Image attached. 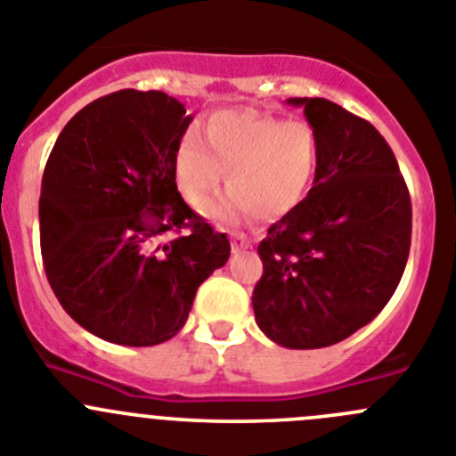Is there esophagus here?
Masks as SVG:
<instances>
[{
    "label": "esophagus",
    "instance_id": "1",
    "mask_svg": "<svg viewBox=\"0 0 456 456\" xmlns=\"http://www.w3.org/2000/svg\"><path fill=\"white\" fill-rule=\"evenodd\" d=\"M252 248V242L245 233H232V249L233 252H242V249Z\"/></svg>",
    "mask_w": 456,
    "mask_h": 456
}]
</instances>
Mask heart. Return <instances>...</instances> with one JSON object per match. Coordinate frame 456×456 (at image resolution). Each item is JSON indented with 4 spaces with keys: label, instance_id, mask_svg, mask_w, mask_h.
I'll return each instance as SVG.
<instances>
[{
    "label": "heart",
    "instance_id": "obj_1",
    "mask_svg": "<svg viewBox=\"0 0 456 456\" xmlns=\"http://www.w3.org/2000/svg\"><path fill=\"white\" fill-rule=\"evenodd\" d=\"M319 159L314 130L305 121L227 110L208 118L204 139L189 130L175 148L182 195L204 207L227 170L229 193L208 207L218 218L249 211L270 220L288 214L308 193Z\"/></svg>",
    "mask_w": 456,
    "mask_h": 456
}]
</instances>
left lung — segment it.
Masks as SVG:
<instances>
[{"instance_id":"1","label":"left lung","mask_w":456,"mask_h":456,"mask_svg":"<svg viewBox=\"0 0 456 456\" xmlns=\"http://www.w3.org/2000/svg\"><path fill=\"white\" fill-rule=\"evenodd\" d=\"M301 105L319 148L313 189L258 245L256 324L286 348H322L367 326L405 272L411 200L380 132L326 99Z\"/></svg>"}]
</instances>
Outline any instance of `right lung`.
<instances>
[{
	"instance_id": "1",
	"label": "right lung",
	"mask_w": 456,
	"mask_h": 456,
	"mask_svg": "<svg viewBox=\"0 0 456 456\" xmlns=\"http://www.w3.org/2000/svg\"><path fill=\"white\" fill-rule=\"evenodd\" d=\"M191 118L164 92H121L85 105L55 139L42 175L46 279L76 324L123 346L175 338L195 292L227 263V233L175 184ZM166 232L176 236L159 243Z\"/></svg>"
}]
</instances>
